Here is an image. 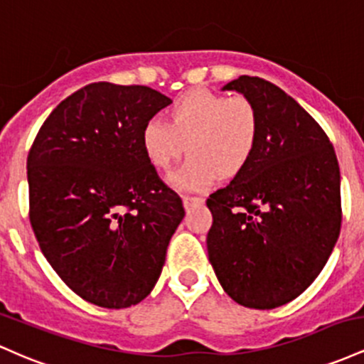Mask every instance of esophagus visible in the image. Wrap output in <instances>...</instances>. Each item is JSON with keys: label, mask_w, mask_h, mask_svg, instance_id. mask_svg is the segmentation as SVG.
Wrapping results in <instances>:
<instances>
[{"label": "esophagus", "mask_w": 364, "mask_h": 364, "mask_svg": "<svg viewBox=\"0 0 364 364\" xmlns=\"http://www.w3.org/2000/svg\"><path fill=\"white\" fill-rule=\"evenodd\" d=\"M182 203H183V206L186 208H189V206H193V204H201V203H204V199L203 198H198V196H182Z\"/></svg>", "instance_id": "1"}]
</instances>
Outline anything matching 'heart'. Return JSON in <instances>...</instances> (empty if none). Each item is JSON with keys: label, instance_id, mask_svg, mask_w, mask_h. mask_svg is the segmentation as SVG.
<instances>
[{"label": "heart", "instance_id": "obj_1", "mask_svg": "<svg viewBox=\"0 0 364 364\" xmlns=\"http://www.w3.org/2000/svg\"><path fill=\"white\" fill-rule=\"evenodd\" d=\"M261 132L258 108L244 96L228 97L193 89L168 109V124L151 118L141 130V146L154 168L168 170L191 151L168 182L182 191H208L220 177L240 173L255 156Z\"/></svg>", "mask_w": 364, "mask_h": 364}]
</instances>
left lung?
I'll use <instances>...</instances> for the list:
<instances>
[{
  "label": "left lung",
  "instance_id": "obj_1",
  "mask_svg": "<svg viewBox=\"0 0 364 364\" xmlns=\"http://www.w3.org/2000/svg\"><path fill=\"white\" fill-rule=\"evenodd\" d=\"M237 91L258 108L249 165L208 198V258L235 303L273 309L301 296L323 270L341 234V171L314 118L275 84L240 75Z\"/></svg>",
  "mask_w": 364,
  "mask_h": 364
}]
</instances>
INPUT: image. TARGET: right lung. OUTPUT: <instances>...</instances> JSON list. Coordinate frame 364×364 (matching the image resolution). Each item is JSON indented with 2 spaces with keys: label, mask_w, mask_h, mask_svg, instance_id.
<instances>
[{
  "label": "right lung",
  "mask_w": 364,
  "mask_h": 364,
  "mask_svg": "<svg viewBox=\"0 0 364 364\" xmlns=\"http://www.w3.org/2000/svg\"><path fill=\"white\" fill-rule=\"evenodd\" d=\"M170 103L146 85L89 84L53 109L28 153L32 230L87 303L129 308L160 279L186 211L146 158L141 130Z\"/></svg>",
  "instance_id": "add662e5"
}]
</instances>
